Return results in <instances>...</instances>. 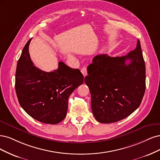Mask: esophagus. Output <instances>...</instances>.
Here are the masks:
<instances>
[{"mask_svg": "<svg viewBox=\"0 0 160 160\" xmlns=\"http://www.w3.org/2000/svg\"><path fill=\"white\" fill-rule=\"evenodd\" d=\"M81 72L84 77L87 75V68L86 67H83V68L81 69Z\"/></svg>", "mask_w": 160, "mask_h": 160, "instance_id": "34e87169", "label": "esophagus"}]
</instances>
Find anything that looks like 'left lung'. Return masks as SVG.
<instances>
[{"label":"left lung","instance_id":"8db88e82","mask_svg":"<svg viewBox=\"0 0 160 160\" xmlns=\"http://www.w3.org/2000/svg\"><path fill=\"white\" fill-rule=\"evenodd\" d=\"M88 74L84 82L90 89L96 120L110 123L129 116L140 106L146 90V66L140 40L126 56H96L88 66Z\"/></svg>","mask_w":160,"mask_h":160}]
</instances>
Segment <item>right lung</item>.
<instances>
[{"label":"right lung","instance_id":"add662e5","mask_svg":"<svg viewBox=\"0 0 160 160\" xmlns=\"http://www.w3.org/2000/svg\"><path fill=\"white\" fill-rule=\"evenodd\" d=\"M30 40L24 46L17 66L15 90L19 104L34 119L56 124L65 118L68 98L83 83L84 76L79 69L71 68L63 62L50 72L37 68L29 54Z\"/></svg>","mask_w":160,"mask_h":160}]
</instances>
